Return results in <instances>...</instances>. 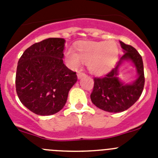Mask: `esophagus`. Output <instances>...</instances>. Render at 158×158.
I'll list each match as a JSON object with an SVG mask.
<instances>
[{"label":"esophagus","instance_id":"34e87169","mask_svg":"<svg viewBox=\"0 0 158 158\" xmlns=\"http://www.w3.org/2000/svg\"><path fill=\"white\" fill-rule=\"evenodd\" d=\"M85 73L83 72H81V71H78L77 72V78L78 79H80V78H81L82 77L85 76Z\"/></svg>","mask_w":158,"mask_h":158}]
</instances>
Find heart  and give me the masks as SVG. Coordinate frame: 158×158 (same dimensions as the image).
<instances>
[{
  "mask_svg": "<svg viewBox=\"0 0 158 158\" xmlns=\"http://www.w3.org/2000/svg\"><path fill=\"white\" fill-rule=\"evenodd\" d=\"M118 56V44L113 40L82 42L75 47V52L69 50L65 54L69 67L76 69L81 62H85L89 72L94 75L105 74L115 65Z\"/></svg>",
  "mask_w": 158,
  "mask_h": 158,
  "instance_id": "obj_1",
  "label": "heart"
}]
</instances>
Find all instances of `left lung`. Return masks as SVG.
<instances>
[{
	"mask_svg": "<svg viewBox=\"0 0 158 158\" xmlns=\"http://www.w3.org/2000/svg\"><path fill=\"white\" fill-rule=\"evenodd\" d=\"M123 55L116 66L103 77L94 78V87L91 100L96 107L108 112L126 111L139 100L145 84L144 67L139 53L130 45L119 41ZM125 60H131L136 68L138 77L132 83L125 84L118 77L119 67Z\"/></svg>",
	"mask_w": 158,
	"mask_h": 158,
	"instance_id": "left-lung-1",
	"label": "left lung"
}]
</instances>
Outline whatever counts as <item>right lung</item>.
Returning <instances> with one entry per match:
<instances>
[{"label": "right lung", "instance_id": "1", "mask_svg": "<svg viewBox=\"0 0 158 158\" xmlns=\"http://www.w3.org/2000/svg\"><path fill=\"white\" fill-rule=\"evenodd\" d=\"M65 40L49 38L26 50L18 62L16 93L22 104L39 115H51L62 110L76 72L63 63Z\"/></svg>", "mask_w": 158, "mask_h": 158}]
</instances>
